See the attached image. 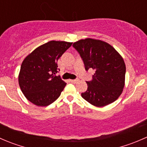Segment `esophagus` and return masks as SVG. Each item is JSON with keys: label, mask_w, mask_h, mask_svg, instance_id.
<instances>
[{"label": "esophagus", "mask_w": 147, "mask_h": 147, "mask_svg": "<svg viewBox=\"0 0 147 147\" xmlns=\"http://www.w3.org/2000/svg\"><path fill=\"white\" fill-rule=\"evenodd\" d=\"M70 82H72V83H76V82H79V80H70Z\"/></svg>", "instance_id": "34e87169"}]
</instances>
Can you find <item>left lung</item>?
Here are the masks:
<instances>
[{
  "instance_id": "8db88e82",
  "label": "left lung",
  "mask_w": 147,
  "mask_h": 147,
  "mask_svg": "<svg viewBox=\"0 0 147 147\" xmlns=\"http://www.w3.org/2000/svg\"><path fill=\"white\" fill-rule=\"evenodd\" d=\"M84 62L86 70L94 69L92 80L87 82L82 98L101 107L116 101L125 84L126 65L121 55L107 42L86 38L74 42Z\"/></svg>"
}]
</instances>
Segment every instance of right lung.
I'll return each instance as SVG.
<instances>
[{"label": "right lung", "mask_w": 147, "mask_h": 147, "mask_svg": "<svg viewBox=\"0 0 147 147\" xmlns=\"http://www.w3.org/2000/svg\"><path fill=\"white\" fill-rule=\"evenodd\" d=\"M72 44L49 41L26 56L20 67L18 83L28 100L38 107H45L60 97L66 82L56 76L57 60Z\"/></svg>", "instance_id": "1"}]
</instances>
